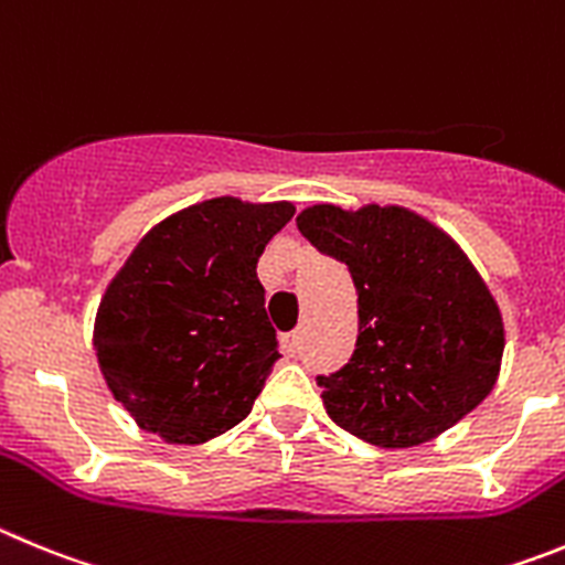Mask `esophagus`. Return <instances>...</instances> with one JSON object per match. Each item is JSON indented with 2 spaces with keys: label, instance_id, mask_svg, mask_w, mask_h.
<instances>
[{
  "label": "esophagus",
  "instance_id": "obj_1",
  "mask_svg": "<svg viewBox=\"0 0 565 565\" xmlns=\"http://www.w3.org/2000/svg\"><path fill=\"white\" fill-rule=\"evenodd\" d=\"M281 349L287 358H295V354L301 352V338H298V332L281 334Z\"/></svg>",
  "mask_w": 565,
  "mask_h": 565
}]
</instances>
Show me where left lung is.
<instances>
[{"instance_id": "left-lung-1", "label": "left lung", "mask_w": 565, "mask_h": 565, "mask_svg": "<svg viewBox=\"0 0 565 565\" xmlns=\"http://www.w3.org/2000/svg\"><path fill=\"white\" fill-rule=\"evenodd\" d=\"M298 231L349 267L358 343L318 377L327 414L377 447H414L484 403L501 369V309L454 238L408 207L312 205Z\"/></svg>"}]
</instances>
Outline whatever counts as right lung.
Masks as SVG:
<instances>
[{"mask_svg":"<svg viewBox=\"0 0 565 565\" xmlns=\"http://www.w3.org/2000/svg\"><path fill=\"white\" fill-rule=\"evenodd\" d=\"M292 213V202L205 200L151 227L111 278L93 343L140 428L202 445L250 414L281 358L256 264Z\"/></svg>","mask_w":565,"mask_h":565,"instance_id":"obj_1","label":"right lung"}]
</instances>
